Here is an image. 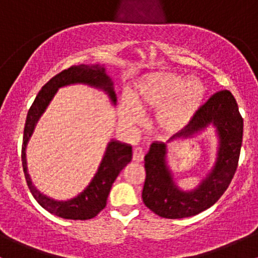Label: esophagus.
<instances>
[{
  "instance_id": "34e87169",
  "label": "esophagus",
  "mask_w": 258,
  "mask_h": 258,
  "mask_svg": "<svg viewBox=\"0 0 258 258\" xmlns=\"http://www.w3.org/2000/svg\"><path fill=\"white\" fill-rule=\"evenodd\" d=\"M132 159H133V161H135V162H142V161H143V159H144L143 149H142V148H139V147L135 148V149H133Z\"/></svg>"
}]
</instances>
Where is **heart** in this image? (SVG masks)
<instances>
[{"label":"heart","instance_id":"heart-1","mask_svg":"<svg viewBox=\"0 0 258 258\" xmlns=\"http://www.w3.org/2000/svg\"><path fill=\"white\" fill-rule=\"evenodd\" d=\"M205 97V87L199 80L183 79L171 73H154L144 76L136 85L132 102H122L121 119L126 125L138 120L136 109L147 111L157 109L155 122L165 131H178L190 121Z\"/></svg>","mask_w":258,"mask_h":258}]
</instances>
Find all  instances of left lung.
I'll use <instances>...</instances> for the list:
<instances>
[{
    "label": "left lung",
    "mask_w": 258,
    "mask_h": 258,
    "mask_svg": "<svg viewBox=\"0 0 258 258\" xmlns=\"http://www.w3.org/2000/svg\"><path fill=\"white\" fill-rule=\"evenodd\" d=\"M210 125L215 126L218 137L217 158L210 173L193 190H182L174 183L166 161V143H152L144 158L147 177L142 198L154 214L171 220L191 217L211 207L227 190L238 167L244 130L236 100L229 91L215 93L195 111L189 125L170 141L191 138Z\"/></svg>",
    "instance_id": "left-lung-1"
}]
</instances>
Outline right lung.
Here are the masks:
<instances>
[{"label":"right lung","instance_id":"1","mask_svg":"<svg viewBox=\"0 0 258 258\" xmlns=\"http://www.w3.org/2000/svg\"><path fill=\"white\" fill-rule=\"evenodd\" d=\"M74 84H84L91 87L100 88L108 94L112 104H116V94L112 87L111 79L106 75L104 65L81 64L74 65L69 69L63 70L41 88L29 109L25 121L24 136H23L22 162L26 183L32 197L44 210L65 220L85 221L96 217L106 206V199L110 193L112 183L119 176L121 170L132 160L131 146L121 143L119 141H114V139L109 142L98 171L94 174L90 184L78 197L67 201L51 199L37 190L36 186L32 184L28 173V166H26V146L32 136L37 121L40 120L41 115L51 103L54 94L57 93L58 88Z\"/></svg>","mask_w":258,"mask_h":258}]
</instances>
